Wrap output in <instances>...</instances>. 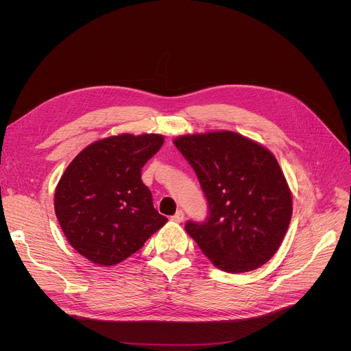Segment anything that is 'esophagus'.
<instances>
[{"instance_id":"obj_1","label":"esophagus","mask_w":351,"mask_h":351,"mask_svg":"<svg viewBox=\"0 0 351 351\" xmlns=\"http://www.w3.org/2000/svg\"><path fill=\"white\" fill-rule=\"evenodd\" d=\"M183 218H184V214H183V211L182 210H179L173 217H171V219L173 221V222H182L183 221Z\"/></svg>"}]
</instances>
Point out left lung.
I'll list each match as a JSON object with an SVG mask.
<instances>
[{
    "label": "left lung",
    "instance_id": "1",
    "mask_svg": "<svg viewBox=\"0 0 351 351\" xmlns=\"http://www.w3.org/2000/svg\"><path fill=\"white\" fill-rule=\"evenodd\" d=\"M173 144L193 167L208 202L206 222L184 226L206 257L230 274L268 263L293 213L291 191L275 156L230 130L184 134Z\"/></svg>",
    "mask_w": 351,
    "mask_h": 351
}]
</instances>
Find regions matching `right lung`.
Segmentation results:
<instances>
[{
    "label": "right lung",
    "instance_id": "add662e5",
    "mask_svg": "<svg viewBox=\"0 0 351 351\" xmlns=\"http://www.w3.org/2000/svg\"><path fill=\"white\" fill-rule=\"evenodd\" d=\"M162 144V134L122 133L88 144L66 167L56 187V215L69 244L93 264L122 263L168 222L141 180V168Z\"/></svg>",
    "mask_w": 351,
    "mask_h": 351
}]
</instances>
